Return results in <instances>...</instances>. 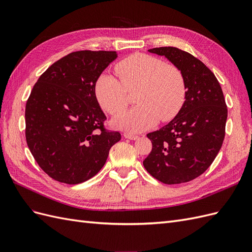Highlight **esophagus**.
Instances as JSON below:
<instances>
[{
    "label": "esophagus",
    "mask_w": 252,
    "mask_h": 252,
    "mask_svg": "<svg viewBox=\"0 0 252 252\" xmlns=\"http://www.w3.org/2000/svg\"><path fill=\"white\" fill-rule=\"evenodd\" d=\"M123 135H124V138L129 139V140H136V139H138V135H134V134H131L129 132H125Z\"/></svg>",
    "instance_id": "esophagus-1"
}]
</instances>
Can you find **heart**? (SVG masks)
Listing matches in <instances>:
<instances>
[{
	"label": "heart",
	"mask_w": 252,
	"mask_h": 252,
	"mask_svg": "<svg viewBox=\"0 0 252 252\" xmlns=\"http://www.w3.org/2000/svg\"><path fill=\"white\" fill-rule=\"evenodd\" d=\"M119 81L104 73L95 85L101 107L111 116L123 113L128 106L127 91H136L132 110L121 116L116 124L132 132L144 131L161 120L168 122L178 116L187 95L185 75L178 66L146 53H133L117 64Z\"/></svg>",
	"instance_id": "b5f03b06"
}]
</instances>
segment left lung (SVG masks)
<instances>
[{"label":"left lung","instance_id":"left-lung-1","mask_svg":"<svg viewBox=\"0 0 252 252\" xmlns=\"http://www.w3.org/2000/svg\"><path fill=\"white\" fill-rule=\"evenodd\" d=\"M164 56L183 71L187 95L168 124L150 132L152 149L143 165L164 184L192 181L208 169L225 138L227 106L216 75L199 59L177 47L148 50Z\"/></svg>","mask_w":252,"mask_h":252}]
</instances>
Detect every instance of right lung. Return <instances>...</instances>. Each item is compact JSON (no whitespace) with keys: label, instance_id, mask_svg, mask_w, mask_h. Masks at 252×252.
Returning <instances> with one entry per match:
<instances>
[{"label":"right lung","instance_id":"obj_1","mask_svg":"<svg viewBox=\"0 0 252 252\" xmlns=\"http://www.w3.org/2000/svg\"><path fill=\"white\" fill-rule=\"evenodd\" d=\"M116 51L81 50L53 63L35 83L25 109L26 142L42 170L80 184L101 170L121 133L104 128L95 83Z\"/></svg>","mask_w":252,"mask_h":252}]
</instances>
